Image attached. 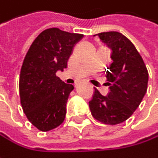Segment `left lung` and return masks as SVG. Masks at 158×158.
I'll list each match as a JSON object with an SVG mask.
<instances>
[{
	"mask_svg": "<svg viewBox=\"0 0 158 158\" xmlns=\"http://www.w3.org/2000/svg\"><path fill=\"white\" fill-rule=\"evenodd\" d=\"M111 49L112 63L106 72L110 92L103 96L95 89L89 102L92 116L105 124L126 121L141 103L147 90L148 71L134 44L119 32L98 34Z\"/></svg>",
	"mask_w": 158,
	"mask_h": 158,
	"instance_id": "obj_1",
	"label": "left lung"
}]
</instances>
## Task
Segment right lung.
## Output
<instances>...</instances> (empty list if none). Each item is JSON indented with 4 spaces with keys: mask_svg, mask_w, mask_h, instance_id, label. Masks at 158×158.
<instances>
[{
    "mask_svg": "<svg viewBox=\"0 0 158 158\" xmlns=\"http://www.w3.org/2000/svg\"><path fill=\"white\" fill-rule=\"evenodd\" d=\"M81 34L49 28L33 42L23 59L20 79V100L29 122L42 132L59 126L65 120L66 104L74 86L56 73L67 68Z\"/></svg>",
    "mask_w": 158,
    "mask_h": 158,
    "instance_id": "1",
    "label": "right lung"
}]
</instances>
